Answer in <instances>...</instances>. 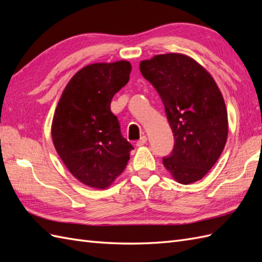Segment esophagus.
<instances>
[{
  "mask_svg": "<svg viewBox=\"0 0 262 262\" xmlns=\"http://www.w3.org/2000/svg\"><path fill=\"white\" fill-rule=\"evenodd\" d=\"M146 142H147V138L145 136H143L137 142V146H139V147L140 146H143V145L146 144Z\"/></svg>",
  "mask_w": 262,
  "mask_h": 262,
  "instance_id": "obj_1",
  "label": "esophagus"
}]
</instances>
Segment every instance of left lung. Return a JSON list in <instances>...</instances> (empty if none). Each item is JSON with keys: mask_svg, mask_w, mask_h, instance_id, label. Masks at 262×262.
Instances as JSON below:
<instances>
[{"mask_svg": "<svg viewBox=\"0 0 262 262\" xmlns=\"http://www.w3.org/2000/svg\"><path fill=\"white\" fill-rule=\"evenodd\" d=\"M140 71L164 102L175 145L163 164L182 185L202 179L223 152L228 133L224 98L211 74L180 53L141 61Z\"/></svg>", "mask_w": 262, "mask_h": 262, "instance_id": "obj_1", "label": "left lung"}]
</instances>
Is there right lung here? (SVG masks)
<instances>
[{"label":"right lung","instance_id":"1","mask_svg":"<svg viewBox=\"0 0 262 262\" xmlns=\"http://www.w3.org/2000/svg\"><path fill=\"white\" fill-rule=\"evenodd\" d=\"M128 61L94 63L71 78L53 116L55 149L84 185L106 189L124 170L133 146L110 110L114 95L129 82Z\"/></svg>","mask_w":262,"mask_h":262}]
</instances>
